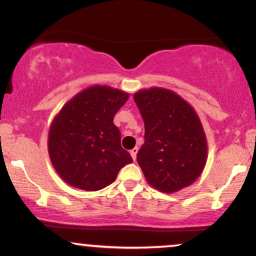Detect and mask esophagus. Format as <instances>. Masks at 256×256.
I'll use <instances>...</instances> for the list:
<instances>
[{
	"mask_svg": "<svg viewBox=\"0 0 256 256\" xmlns=\"http://www.w3.org/2000/svg\"><path fill=\"white\" fill-rule=\"evenodd\" d=\"M137 152H138V148H137V146H134V149H131V150H130V154H131L132 158H134V161L136 160V158H137Z\"/></svg>",
	"mask_w": 256,
	"mask_h": 256,
	"instance_id": "esophagus-1",
	"label": "esophagus"
}]
</instances>
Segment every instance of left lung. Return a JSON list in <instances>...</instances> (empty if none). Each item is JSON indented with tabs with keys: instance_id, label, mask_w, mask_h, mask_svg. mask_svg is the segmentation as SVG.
<instances>
[{
	"instance_id": "left-lung-1",
	"label": "left lung",
	"mask_w": 256,
	"mask_h": 256,
	"mask_svg": "<svg viewBox=\"0 0 256 256\" xmlns=\"http://www.w3.org/2000/svg\"><path fill=\"white\" fill-rule=\"evenodd\" d=\"M134 100L144 120V144L137 162L146 182L165 194L192 185L208 156L207 137L196 110L165 88L138 90Z\"/></svg>"
}]
</instances>
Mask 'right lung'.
<instances>
[{"label": "right lung", "instance_id": "right-lung-1", "mask_svg": "<svg viewBox=\"0 0 256 256\" xmlns=\"http://www.w3.org/2000/svg\"><path fill=\"white\" fill-rule=\"evenodd\" d=\"M130 94L91 85L64 104L52 119L48 152L61 179L76 189L98 192L113 183L120 170L132 162L120 144L113 118Z\"/></svg>", "mask_w": 256, "mask_h": 256}]
</instances>
